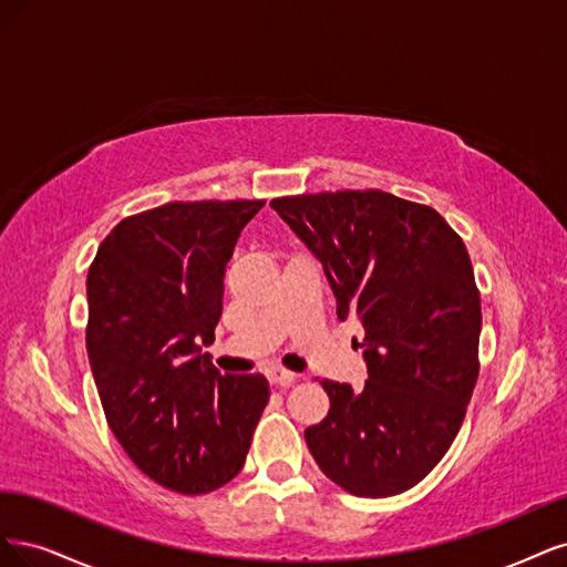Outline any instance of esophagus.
Wrapping results in <instances>:
<instances>
[{
	"label": "esophagus",
	"mask_w": 567,
	"mask_h": 567,
	"mask_svg": "<svg viewBox=\"0 0 567 567\" xmlns=\"http://www.w3.org/2000/svg\"><path fill=\"white\" fill-rule=\"evenodd\" d=\"M268 379L272 383H280V386H291V383L297 381V374L280 368V364H270V368H268Z\"/></svg>",
	"instance_id": "34e87169"
}]
</instances>
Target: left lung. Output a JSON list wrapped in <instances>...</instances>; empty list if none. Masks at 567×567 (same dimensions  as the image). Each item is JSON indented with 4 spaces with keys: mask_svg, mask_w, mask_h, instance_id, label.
<instances>
[{
    "mask_svg": "<svg viewBox=\"0 0 567 567\" xmlns=\"http://www.w3.org/2000/svg\"><path fill=\"white\" fill-rule=\"evenodd\" d=\"M313 251L339 320L364 327L362 391L324 379L330 412L306 429L327 478L355 497L400 495L443 460L478 379L481 295L445 218L383 190L272 199Z\"/></svg>",
    "mask_w": 567,
    "mask_h": 567,
    "instance_id": "8db88e82",
    "label": "left lung"
}]
</instances>
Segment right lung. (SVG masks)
Instances as JSON below:
<instances>
[{
    "label": "right lung",
    "mask_w": 567,
    "mask_h": 567,
    "mask_svg": "<svg viewBox=\"0 0 567 567\" xmlns=\"http://www.w3.org/2000/svg\"><path fill=\"white\" fill-rule=\"evenodd\" d=\"M266 203H169L124 218L86 276V353L107 426L145 476L205 495L245 466L270 389L221 374L203 346L224 310L226 264Z\"/></svg>",
    "instance_id": "1"
}]
</instances>
